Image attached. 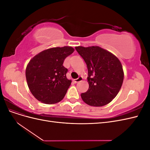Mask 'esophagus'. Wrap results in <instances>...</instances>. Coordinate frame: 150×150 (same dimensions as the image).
I'll return each mask as SVG.
<instances>
[{
	"label": "esophagus",
	"mask_w": 150,
	"mask_h": 150,
	"mask_svg": "<svg viewBox=\"0 0 150 150\" xmlns=\"http://www.w3.org/2000/svg\"><path fill=\"white\" fill-rule=\"evenodd\" d=\"M83 80V78L81 76H79V77H78V78H77V79H74V83H78V82H80V81H81Z\"/></svg>",
	"instance_id": "obj_1"
}]
</instances>
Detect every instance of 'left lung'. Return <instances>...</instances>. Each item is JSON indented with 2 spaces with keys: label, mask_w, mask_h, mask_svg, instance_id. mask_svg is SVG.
Listing matches in <instances>:
<instances>
[{
  "label": "left lung",
  "mask_w": 150,
  "mask_h": 150,
  "mask_svg": "<svg viewBox=\"0 0 150 150\" xmlns=\"http://www.w3.org/2000/svg\"><path fill=\"white\" fill-rule=\"evenodd\" d=\"M75 49L83 58L88 70L89 89L81 94V98L92 106L110 103L118 94L123 82L121 62L112 53L98 46Z\"/></svg>",
  "instance_id": "left-lung-1"
}]
</instances>
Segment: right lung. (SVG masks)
<instances>
[{
  "label": "right lung",
  "mask_w": 150,
  "mask_h": 150,
  "mask_svg": "<svg viewBox=\"0 0 150 150\" xmlns=\"http://www.w3.org/2000/svg\"><path fill=\"white\" fill-rule=\"evenodd\" d=\"M74 51L70 46L48 49L29 61L25 70L26 80L31 93L38 101L51 104L64 98L71 80L67 79L68 70L62 64Z\"/></svg>",
  "instance_id": "1"
}]
</instances>
